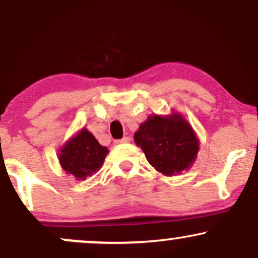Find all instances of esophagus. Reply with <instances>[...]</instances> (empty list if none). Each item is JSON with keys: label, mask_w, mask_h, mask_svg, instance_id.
<instances>
[{"label": "esophagus", "mask_w": 258, "mask_h": 258, "mask_svg": "<svg viewBox=\"0 0 258 258\" xmlns=\"http://www.w3.org/2000/svg\"><path fill=\"white\" fill-rule=\"evenodd\" d=\"M130 141H131V139H130L128 137H123V138H121V139H116V141H115V144H125V143H130Z\"/></svg>", "instance_id": "34e87169"}]
</instances>
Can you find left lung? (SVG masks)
<instances>
[{"label":"left lung","mask_w":258,"mask_h":258,"mask_svg":"<svg viewBox=\"0 0 258 258\" xmlns=\"http://www.w3.org/2000/svg\"><path fill=\"white\" fill-rule=\"evenodd\" d=\"M136 144L156 171L176 176L193 165L199 152V139L182 115H150L135 133Z\"/></svg>","instance_id":"left-lung-1"}]
</instances>
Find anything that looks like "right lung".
<instances>
[{
    "label": "right lung",
    "instance_id": "right-lung-1",
    "mask_svg": "<svg viewBox=\"0 0 258 258\" xmlns=\"http://www.w3.org/2000/svg\"><path fill=\"white\" fill-rule=\"evenodd\" d=\"M108 153V148L100 146L91 132L82 128L64 144L58 158L65 172L84 180L102 167Z\"/></svg>",
    "mask_w": 258,
    "mask_h": 258
}]
</instances>
